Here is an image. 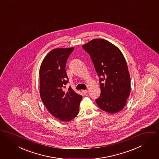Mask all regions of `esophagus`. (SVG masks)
<instances>
[{"instance_id":"obj_1","label":"esophagus","mask_w":159,"mask_h":159,"mask_svg":"<svg viewBox=\"0 0 159 159\" xmlns=\"http://www.w3.org/2000/svg\"><path fill=\"white\" fill-rule=\"evenodd\" d=\"M82 91L83 94H86L88 93V91H87V89H85V90H82Z\"/></svg>"}]
</instances>
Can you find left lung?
Wrapping results in <instances>:
<instances>
[{
    "mask_svg": "<svg viewBox=\"0 0 159 159\" xmlns=\"http://www.w3.org/2000/svg\"><path fill=\"white\" fill-rule=\"evenodd\" d=\"M99 77L101 95L98 107L109 113L121 111L130 93V77L121 51L103 39H94L83 45Z\"/></svg>",
    "mask_w": 159,
    "mask_h": 159,
    "instance_id": "obj_1",
    "label": "left lung"
}]
</instances>
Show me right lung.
Segmentation results:
<instances>
[{
  "instance_id": "right-lung-1",
  "label": "right lung",
  "mask_w": 159,
  "mask_h": 159,
  "mask_svg": "<svg viewBox=\"0 0 159 159\" xmlns=\"http://www.w3.org/2000/svg\"><path fill=\"white\" fill-rule=\"evenodd\" d=\"M74 49L52 50L43 60L39 72L41 99L49 113L61 121L68 122L78 115L82 99L71 87L64 89L68 83L66 64Z\"/></svg>"
}]
</instances>
